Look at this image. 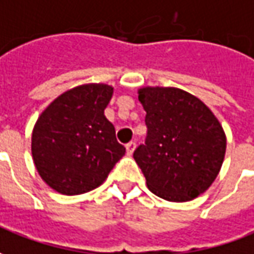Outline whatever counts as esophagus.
<instances>
[{
  "instance_id": "esophagus-1",
  "label": "esophagus",
  "mask_w": 254,
  "mask_h": 254,
  "mask_svg": "<svg viewBox=\"0 0 254 254\" xmlns=\"http://www.w3.org/2000/svg\"><path fill=\"white\" fill-rule=\"evenodd\" d=\"M126 150H127V155L131 156V155H132V152L135 150V142H128V144L126 145Z\"/></svg>"
}]
</instances>
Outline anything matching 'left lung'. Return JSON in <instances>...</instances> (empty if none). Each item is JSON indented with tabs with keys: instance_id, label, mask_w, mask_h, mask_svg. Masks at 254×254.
Returning a JSON list of instances; mask_svg holds the SVG:
<instances>
[{
	"instance_id": "8db88e82",
	"label": "left lung",
	"mask_w": 254,
	"mask_h": 254,
	"mask_svg": "<svg viewBox=\"0 0 254 254\" xmlns=\"http://www.w3.org/2000/svg\"><path fill=\"white\" fill-rule=\"evenodd\" d=\"M148 135L134 152L146 185L169 202H188L210 187L223 166L227 138L217 117L187 91L138 90Z\"/></svg>"
}]
</instances>
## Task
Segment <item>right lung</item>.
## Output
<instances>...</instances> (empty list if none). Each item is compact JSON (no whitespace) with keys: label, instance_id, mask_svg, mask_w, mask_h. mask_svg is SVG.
<instances>
[{"label":"right lung","instance_id":"add662e5","mask_svg":"<svg viewBox=\"0 0 254 254\" xmlns=\"http://www.w3.org/2000/svg\"><path fill=\"white\" fill-rule=\"evenodd\" d=\"M113 95L108 84H83L51 102L37 119L31 155L47 185L62 195L98 188L126 148L104 112Z\"/></svg>","mask_w":254,"mask_h":254}]
</instances>
